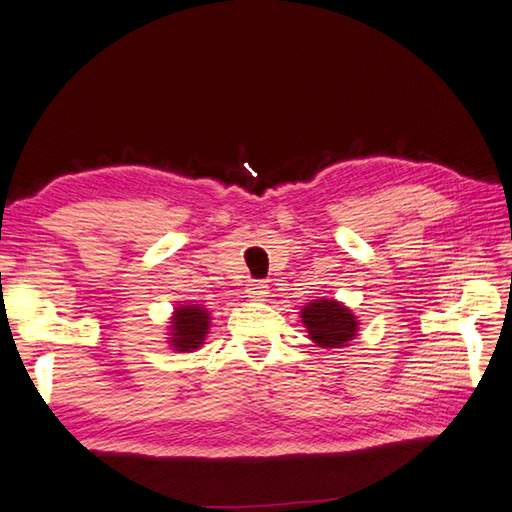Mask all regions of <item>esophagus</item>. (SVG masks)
<instances>
[{"instance_id":"esophagus-1","label":"esophagus","mask_w":512,"mask_h":512,"mask_svg":"<svg viewBox=\"0 0 512 512\" xmlns=\"http://www.w3.org/2000/svg\"><path fill=\"white\" fill-rule=\"evenodd\" d=\"M246 295L250 299H264L268 295V286L264 282H250L246 286Z\"/></svg>"}]
</instances>
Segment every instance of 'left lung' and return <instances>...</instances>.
Here are the masks:
<instances>
[{"instance_id": "8db88e82", "label": "left lung", "mask_w": 512, "mask_h": 512, "mask_svg": "<svg viewBox=\"0 0 512 512\" xmlns=\"http://www.w3.org/2000/svg\"><path fill=\"white\" fill-rule=\"evenodd\" d=\"M302 322L308 337L322 348H342L353 342L359 322L350 308L335 299H313L302 308Z\"/></svg>"}]
</instances>
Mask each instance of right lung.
<instances>
[{"instance_id":"obj_1","label":"right lung","mask_w":512,"mask_h":512,"mask_svg":"<svg viewBox=\"0 0 512 512\" xmlns=\"http://www.w3.org/2000/svg\"><path fill=\"white\" fill-rule=\"evenodd\" d=\"M210 317L208 310L199 304H182L175 308L173 317H170V337L168 344L179 353H190L204 344L208 335Z\"/></svg>"}]
</instances>
